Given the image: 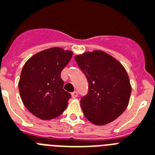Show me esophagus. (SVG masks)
<instances>
[{"instance_id":"obj_1","label":"esophagus","mask_w":155,"mask_h":155,"mask_svg":"<svg viewBox=\"0 0 155 155\" xmlns=\"http://www.w3.org/2000/svg\"><path fill=\"white\" fill-rule=\"evenodd\" d=\"M77 96H78V92H77V91H74V92L71 93V97L74 98V99L77 97Z\"/></svg>"}]
</instances>
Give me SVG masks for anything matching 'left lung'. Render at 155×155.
Listing matches in <instances>:
<instances>
[{"instance_id":"1","label":"left lung","mask_w":155,"mask_h":155,"mask_svg":"<svg viewBox=\"0 0 155 155\" xmlns=\"http://www.w3.org/2000/svg\"><path fill=\"white\" fill-rule=\"evenodd\" d=\"M88 82V91L80 99L84 114L95 125L114 121L126 110L131 93L123 65L102 51L75 56Z\"/></svg>"}]
</instances>
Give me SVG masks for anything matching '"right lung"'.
<instances>
[{"mask_svg": "<svg viewBox=\"0 0 155 155\" xmlns=\"http://www.w3.org/2000/svg\"><path fill=\"white\" fill-rule=\"evenodd\" d=\"M71 56V51L52 48L34 55L24 65L18 84L21 100L39 119H55L68 107L71 94L63 88L60 74Z\"/></svg>", "mask_w": 155, "mask_h": 155, "instance_id": "obj_1", "label": "right lung"}]
</instances>
